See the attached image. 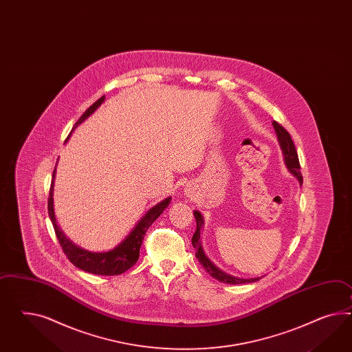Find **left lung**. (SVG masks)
<instances>
[{
    "mask_svg": "<svg viewBox=\"0 0 352 352\" xmlns=\"http://www.w3.org/2000/svg\"><path fill=\"white\" fill-rule=\"evenodd\" d=\"M273 125L276 128V135H278V140L280 143V147L283 150L285 153V165L287 168L289 169V171L292 174H295L297 177V179L300 181V183H302V175H301V166H300V162H298V155H297V150H296L295 143L291 138V134L288 133L285 129V126H282L278 122H273ZM195 218H196V232L193 233V237H192V246L196 250V257L199 260L201 265L204 266V269L209 273L210 276L215 279H218L223 283H228V285H242V283H252V282H256L260 278H251V279H243V278H236V276H229L226 274L224 272H221L220 269H218L217 266L214 265L211 261H210L208 257L205 256V254L202 252V248H201L200 243V233L201 228H202V224H204V220L201 217L199 211H195Z\"/></svg>",
    "mask_w": 352,
    "mask_h": 352,
    "instance_id": "8db88e82",
    "label": "left lung"
}]
</instances>
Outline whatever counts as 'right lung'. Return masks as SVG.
I'll list each match as a JSON object with an SVG mask.
<instances>
[{"instance_id":"1","label":"right lung","mask_w":352,"mask_h":352,"mask_svg":"<svg viewBox=\"0 0 352 352\" xmlns=\"http://www.w3.org/2000/svg\"><path fill=\"white\" fill-rule=\"evenodd\" d=\"M104 101V96L98 98L95 104L89 106L85 111V114L79 118L74 128L78 124L82 123L89 115L95 111L96 109ZM56 168L52 174V182L50 187V195H48V215L52 221V226L55 229L58 243L63 248L64 254L67 255V260L76 265V267L85 270L87 273L98 274V276H119L123 274L128 269L137 263L140 257V248L142 246L143 238L147 232V229L151 227L152 223L159 218L162 211L166 209L170 204V197L162 201L160 204L155 205L152 209L148 210L138 224L134 227L133 230L129 233V236L124 239L123 242L111 251L107 252H89L83 248H78L73 242H70L61 229L57 227L56 218L54 214V200H52V190H54V178H55Z\"/></svg>"}]
</instances>
